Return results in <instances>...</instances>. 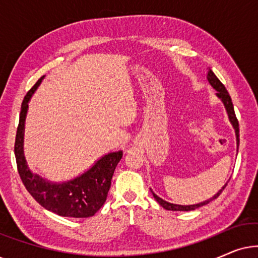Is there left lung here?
I'll use <instances>...</instances> for the list:
<instances>
[{
  "instance_id": "8db88e82",
  "label": "left lung",
  "mask_w": 258,
  "mask_h": 258,
  "mask_svg": "<svg viewBox=\"0 0 258 258\" xmlns=\"http://www.w3.org/2000/svg\"><path fill=\"white\" fill-rule=\"evenodd\" d=\"M208 82L210 83V86L214 88L215 90L217 91L216 96L220 98L222 101V103L224 104V108L225 110H227V114H228V117H229V121H230L232 128L235 129V135H236V144H237V151H238V144H239V128H238V121L237 118H236V115H235V110H234V105H232V102H231V97L229 93L225 89V87L222 84V82L220 80L217 79L216 75L213 73V70L209 69V72H208ZM229 182V181H228ZM228 182L225 183V184L222 186V188L218 190V191L215 194L213 197H210V199H208L207 201H203V202L201 203H196V204H189V206H182V204H175V203H170V202H167V201H164L163 199H161V197H158L156 194H155L153 190H151V192H153L154 195V199L157 201L158 203L161 204L162 207L164 208L165 210H172V211H191V210H195L197 208L200 207H203L208 204L211 201H214L215 199H217L218 196L221 195V192L223 191L225 186H227Z\"/></svg>"
}]
</instances>
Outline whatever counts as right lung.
<instances>
[{
    "instance_id": "obj_1",
    "label": "right lung",
    "mask_w": 258,
    "mask_h": 258,
    "mask_svg": "<svg viewBox=\"0 0 258 258\" xmlns=\"http://www.w3.org/2000/svg\"><path fill=\"white\" fill-rule=\"evenodd\" d=\"M45 76H42L28 91L21 105L20 122L15 140V157L24 186L44 209L63 217H91L101 209L110 189L114 171L123 151H112L102 156L83 174L64 182H52L35 174L24 157V124L29 101Z\"/></svg>"
}]
</instances>
